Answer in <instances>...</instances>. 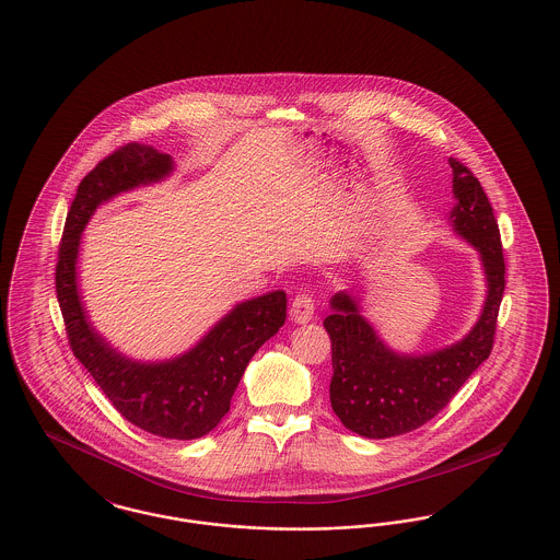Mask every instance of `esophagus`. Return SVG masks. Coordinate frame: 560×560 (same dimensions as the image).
<instances>
[{
  "mask_svg": "<svg viewBox=\"0 0 560 560\" xmlns=\"http://www.w3.org/2000/svg\"><path fill=\"white\" fill-rule=\"evenodd\" d=\"M315 315V302L308 294H298L292 302V311L290 317L294 324H308Z\"/></svg>",
  "mask_w": 560,
  "mask_h": 560,
  "instance_id": "esophagus-1",
  "label": "esophagus"
}]
</instances>
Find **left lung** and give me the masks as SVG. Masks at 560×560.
Returning <instances> with one entry per match:
<instances>
[{
	"label": "left lung",
	"instance_id": "obj_1",
	"mask_svg": "<svg viewBox=\"0 0 560 560\" xmlns=\"http://www.w3.org/2000/svg\"><path fill=\"white\" fill-rule=\"evenodd\" d=\"M453 168V232L480 256L487 298L478 322L460 340L429 353H401L389 347L362 315L351 292L329 300L324 326L331 340L329 401L340 423L353 433L383 440L431 421L457 394L474 370L489 360L505 288V262L493 207L467 166Z\"/></svg>",
	"mask_w": 560,
	"mask_h": 560
}]
</instances>
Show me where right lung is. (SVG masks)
I'll return each mask as SVG.
<instances>
[{
	"label": "right lung",
	"mask_w": 560,
	"mask_h": 560,
	"mask_svg": "<svg viewBox=\"0 0 560 560\" xmlns=\"http://www.w3.org/2000/svg\"><path fill=\"white\" fill-rule=\"evenodd\" d=\"M175 171L168 154L129 143L101 161L78 186L67 213L57 262V298L73 355L132 425L168 440L207 435L231 410L234 389L249 360L285 324L283 290L234 304L188 351L161 360H132L112 347L82 302L78 258L82 232L103 202L152 186Z\"/></svg>",
	"instance_id": "right-lung-1"
}]
</instances>
